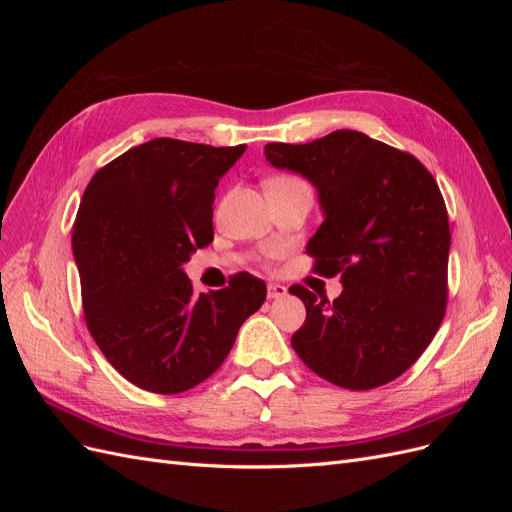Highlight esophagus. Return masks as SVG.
I'll use <instances>...</instances> for the list:
<instances>
[{"label": "esophagus", "mask_w": 512, "mask_h": 512, "mask_svg": "<svg viewBox=\"0 0 512 512\" xmlns=\"http://www.w3.org/2000/svg\"><path fill=\"white\" fill-rule=\"evenodd\" d=\"M288 294V288L286 286H282V284H269L267 286V297L269 299H282V297H286Z\"/></svg>", "instance_id": "34e87169"}]
</instances>
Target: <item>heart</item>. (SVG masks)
Instances as JSON below:
<instances>
[{"label":"heart","instance_id":"obj_1","mask_svg":"<svg viewBox=\"0 0 512 512\" xmlns=\"http://www.w3.org/2000/svg\"><path fill=\"white\" fill-rule=\"evenodd\" d=\"M271 181H280V183H288V181H299V179H292V177H273Z\"/></svg>","mask_w":512,"mask_h":512}]
</instances>
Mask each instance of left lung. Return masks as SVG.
Masks as SVG:
<instances>
[{
	"mask_svg": "<svg viewBox=\"0 0 512 512\" xmlns=\"http://www.w3.org/2000/svg\"><path fill=\"white\" fill-rule=\"evenodd\" d=\"M265 158L316 188L324 220L307 254L344 286L333 303L290 286L307 309L294 352L350 391L399 378L440 329L448 297L451 230L436 179L410 153L356 130L269 143Z\"/></svg>",
	"mask_w": 512,
	"mask_h": 512,
	"instance_id": "1",
	"label": "left lung"
}]
</instances>
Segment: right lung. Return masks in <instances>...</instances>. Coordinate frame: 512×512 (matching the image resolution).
Returning a JSON list of instances; mask_svg holds the SVG:
<instances>
[{
    "mask_svg": "<svg viewBox=\"0 0 512 512\" xmlns=\"http://www.w3.org/2000/svg\"><path fill=\"white\" fill-rule=\"evenodd\" d=\"M243 153L245 145L153 138L100 168L81 198L72 252L87 329L138 389H194L265 303L267 284L250 273L194 294L183 271L213 241V192Z\"/></svg>",
    "mask_w": 512,
    "mask_h": 512,
    "instance_id": "add662e5",
    "label": "right lung"
}]
</instances>
